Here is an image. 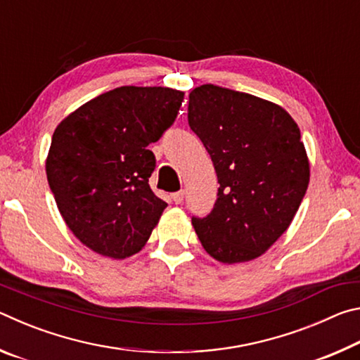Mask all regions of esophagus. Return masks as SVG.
Wrapping results in <instances>:
<instances>
[{"instance_id":"1","label":"esophagus","mask_w":360,"mask_h":360,"mask_svg":"<svg viewBox=\"0 0 360 360\" xmlns=\"http://www.w3.org/2000/svg\"><path fill=\"white\" fill-rule=\"evenodd\" d=\"M172 198H173V202H174L176 205H181V203H182V200H184V191L174 192V193L172 195Z\"/></svg>"}]
</instances>
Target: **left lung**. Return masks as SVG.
Instances as JSON below:
<instances>
[{
	"mask_svg": "<svg viewBox=\"0 0 360 360\" xmlns=\"http://www.w3.org/2000/svg\"><path fill=\"white\" fill-rule=\"evenodd\" d=\"M188 125L217 173V200L193 217L212 259L240 264L266 252L297 214L309 182L300 129L275 103L205 84L188 95Z\"/></svg>",
	"mask_w": 360,
	"mask_h": 360,
	"instance_id": "1",
	"label": "left lung"
}]
</instances>
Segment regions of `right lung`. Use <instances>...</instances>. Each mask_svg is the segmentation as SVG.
<instances>
[{"label": "right lung", "mask_w": 360, "mask_h": 360, "mask_svg": "<svg viewBox=\"0 0 360 360\" xmlns=\"http://www.w3.org/2000/svg\"><path fill=\"white\" fill-rule=\"evenodd\" d=\"M184 92L124 85L84 103L52 135L46 173L72 235L94 252L141 251L167 203L150 191L148 149L173 124Z\"/></svg>", "instance_id": "right-lung-1"}]
</instances>
